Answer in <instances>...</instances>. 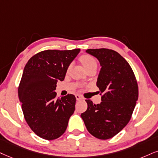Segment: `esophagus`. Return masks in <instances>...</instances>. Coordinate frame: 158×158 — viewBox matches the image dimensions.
Masks as SVG:
<instances>
[{"label":"esophagus","mask_w":158,"mask_h":158,"mask_svg":"<svg viewBox=\"0 0 158 158\" xmlns=\"http://www.w3.org/2000/svg\"><path fill=\"white\" fill-rule=\"evenodd\" d=\"M75 97H76V100H83L82 97H81L80 96V95H78V94H76V95H75Z\"/></svg>","instance_id":"esophagus-1"}]
</instances>
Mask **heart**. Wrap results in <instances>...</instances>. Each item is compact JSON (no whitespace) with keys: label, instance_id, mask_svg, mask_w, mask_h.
I'll list each match as a JSON object with an SVG mask.
<instances>
[{"label":"heart","instance_id":"obj_1","mask_svg":"<svg viewBox=\"0 0 158 158\" xmlns=\"http://www.w3.org/2000/svg\"><path fill=\"white\" fill-rule=\"evenodd\" d=\"M79 61L86 73L89 70L97 69V61L93 56L88 55V54H84V55L81 56L79 58ZM70 68H71V66L68 67L67 72L69 71Z\"/></svg>","mask_w":158,"mask_h":158}]
</instances>
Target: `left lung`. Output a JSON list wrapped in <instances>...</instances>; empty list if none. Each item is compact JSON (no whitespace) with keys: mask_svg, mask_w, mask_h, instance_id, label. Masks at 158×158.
Here are the masks:
<instances>
[{"mask_svg":"<svg viewBox=\"0 0 158 158\" xmlns=\"http://www.w3.org/2000/svg\"><path fill=\"white\" fill-rule=\"evenodd\" d=\"M85 52L100 62L97 85L102 96L97 105L85 100L88 108L81 116L91 135L109 139L119 133L131 118L139 97L137 81L130 64L117 52L106 48Z\"/></svg>","mask_w":158,"mask_h":158,"instance_id":"1","label":"left lung"}]
</instances>
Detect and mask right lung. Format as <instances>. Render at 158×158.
Instances as JSON below:
<instances>
[{
	"label": "right lung",
	"mask_w": 158,
	"mask_h": 158,
	"mask_svg": "<svg viewBox=\"0 0 158 158\" xmlns=\"http://www.w3.org/2000/svg\"><path fill=\"white\" fill-rule=\"evenodd\" d=\"M80 51L44 50L32 56L23 69L19 100L25 121L42 139L53 140L63 135L75 111V97L69 94L56 99L54 91Z\"/></svg>",
	"instance_id": "right-lung-1"
}]
</instances>
